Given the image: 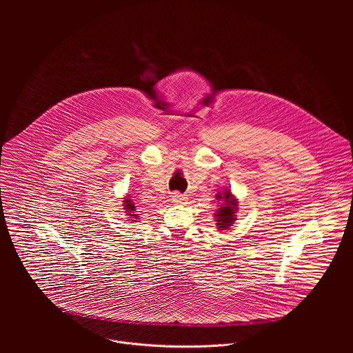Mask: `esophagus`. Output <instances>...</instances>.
<instances>
[{
  "mask_svg": "<svg viewBox=\"0 0 353 353\" xmlns=\"http://www.w3.org/2000/svg\"><path fill=\"white\" fill-rule=\"evenodd\" d=\"M171 201L174 202V203H185V202L188 201V196L186 194H181V193H172Z\"/></svg>",
  "mask_w": 353,
  "mask_h": 353,
  "instance_id": "1",
  "label": "esophagus"
}]
</instances>
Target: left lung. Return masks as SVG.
Segmentation results:
<instances>
[{
	"mask_svg": "<svg viewBox=\"0 0 353 353\" xmlns=\"http://www.w3.org/2000/svg\"><path fill=\"white\" fill-rule=\"evenodd\" d=\"M216 197H217V200H220V199L224 200L223 205L219 208L217 213L214 214L216 216V221H217L216 223L217 228L219 230H227V228L231 227V224L235 220V213H236V209H238V201L231 194L230 190H224L223 194H217Z\"/></svg>",
	"mask_w": 353,
	"mask_h": 353,
	"instance_id": "obj_1",
	"label": "left lung"
}]
</instances>
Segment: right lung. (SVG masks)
Masks as SVG:
<instances>
[{
    "label": "right lung",
    "mask_w": 353,
    "mask_h": 353,
    "mask_svg": "<svg viewBox=\"0 0 353 353\" xmlns=\"http://www.w3.org/2000/svg\"><path fill=\"white\" fill-rule=\"evenodd\" d=\"M123 203H125V205H123V206H125L123 209H126V213H128V216H133V219H134V217H136V214H134L136 206L133 205L132 200H130L129 197H126V199H125V201H123ZM134 221H136V220H134Z\"/></svg>",
    "instance_id": "obj_1"
}]
</instances>
